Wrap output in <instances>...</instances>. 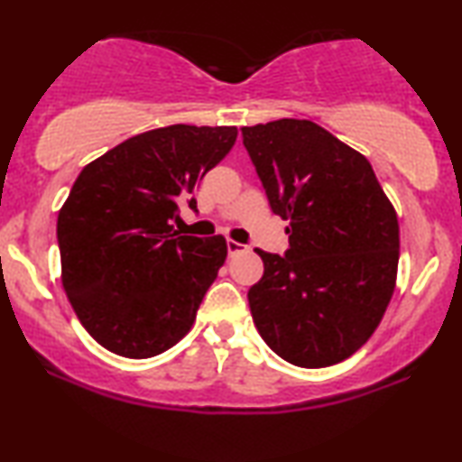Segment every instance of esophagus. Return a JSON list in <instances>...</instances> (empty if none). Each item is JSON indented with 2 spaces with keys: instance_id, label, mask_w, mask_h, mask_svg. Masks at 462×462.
Masks as SVG:
<instances>
[{
  "instance_id": "1",
  "label": "esophagus",
  "mask_w": 462,
  "mask_h": 462,
  "mask_svg": "<svg viewBox=\"0 0 462 462\" xmlns=\"http://www.w3.org/2000/svg\"><path fill=\"white\" fill-rule=\"evenodd\" d=\"M245 245L236 242V239H226V252H229V256H236L239 252H244Z\"/></svg>"
}]
</instances>
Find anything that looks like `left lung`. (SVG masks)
Here are the masks:
<instances>
[{
    "label": "left lung",
    "instance_id": "obj_1",
    "mask_svg": "<svg viewBox=\"0 0 462 462\" xmlns=\"http://www.w3.org/2000/svg\"><path fill=\"white\" fill-rule=\"evenodd\" d=\"M244 147L290 248L256 250L261 282L248 290L264 343L300 368L353 356L381 324L395 288L400 226L362 153L309 119L242 128Z\"/></svg>",
    "mask_w": 462,
    "mask_h": 462
}]
</instances>
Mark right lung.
I'll list each match as a JSON object with an SVG mask.
<instances>
[{"label": "right lung", "mask_w": 462, "mask_h": 462, "mask_svg": "<svg viewBox=\"0 0 462 462\" xmlns=\"http://www.w3.org/2000/svg\"><path fill=\"white\" fill-rule=\"evenodd\" d=\"M237 138L233 125L143 132L81 170L59 212L62 286L105 349L144 359L191 330L226 258L223 236H180V206Z\"/></svg>", "instance_id": "right-lung-1"}]
</instances>
